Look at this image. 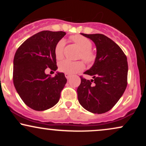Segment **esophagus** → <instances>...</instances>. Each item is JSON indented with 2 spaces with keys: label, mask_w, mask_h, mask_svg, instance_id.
I'll use <instances>...</instances> for the list:
<instances>
[{
  "label": "esophagus",
  "mask_w": 146,
  "mask_h": 146,
  "mask_svg": "<svg viewBox=\"0 0 146 146\" xmlns=\"http://www.w3.org/2000/svg\"><path fill=\"white\" fill-rule=\"evenodd\" d=\"M71 75L70 74H68V73H65V77H66L67 80H68V79L71 78Z\"/></svg>",
  "instance_id": "34e87169"
}]
</instances>
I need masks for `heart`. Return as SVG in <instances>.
<instances>
[{"instance_id": "obj_1", "label": "heart", "mask_w": 146, "mask_h": 146, "mask_svg": "<svg viewBox=\"0 0 146 146\" xmlns=\"http://www.w3.org/2000/svg\"><path fill=\"white\" fill-rule=\"evenodd\" d=\"M72 40L78 46L81 51L80 58L84 60L86 63L91 64L95 61V54L91 51L92 42L88 38L86 37L75 35L72 36ZM66 41L64 39H61L57 42L54 48L55 56L57 59L60 60L63 57L64 48ZM58 68L60 71L68 74L73 75L78 72L82 71L84 68V64L81 61H71L69 60H63L60 62Z\"/></svg>"}]
</instances>
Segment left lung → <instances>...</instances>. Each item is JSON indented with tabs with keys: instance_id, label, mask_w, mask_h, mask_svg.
<instances>
[{
	"instance_id": "8db88e82",
	"label": "left lung",
	"mask_w": 146,
	"mask_h": 146,
	"mask_svg": "<svg viewBox=\"0 0 146 146\" xmlns=\"http://www.w3.org/2000/svg\"><path fill=\"white\" fill-rule=\"evenodd\" d=\"M81 34L95 43L97 53L93 66L84 73L93 79L80 77L81 84L77 89L79 103L90 113H104L116 104L126 88L127 58L121 48L104 35Z\"/></svg>"
}]
</instances>
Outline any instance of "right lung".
<instances>
[{
    "label": "right lung",
    "instance_id": "add662e5",
    "mask_svg": "<svg viewBox=\"0 0 146 146\" xmlns=\"http://www.w3.org/2000/svg\"><path fill=\"white\" fill-rule=\"evenodd\" d=\"M65 35L64 31H40L26 40L15 53V88L25 104L33 110L42 111L54 106L67 82L63 73L57 72L53 78L45 73L47 67L58 69L54 48Z\"/></svg>",
    "mask_w": 146,
    "mask_h": 146
}]
</instances>
